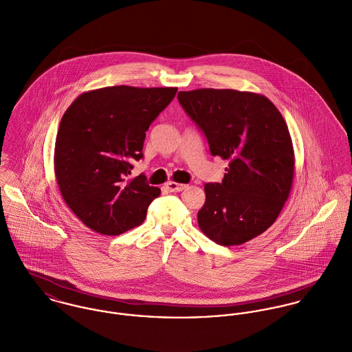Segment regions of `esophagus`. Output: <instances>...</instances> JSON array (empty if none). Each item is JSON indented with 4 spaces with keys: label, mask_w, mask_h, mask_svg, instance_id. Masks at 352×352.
Returning a JSON list of instances; mask_svg holds the SVG:
<instances>
[{
    "label": "esophagus",
    "mask_w": 352,
    "mask_h": 352,
    "mask_svg": "<svg viewBox=\"0 0 352 352\" xmlns=\"http://www.w3.org/2000/svg\"><path fill=\"white\" fill-rule=\"evenodd\" d=\"M165 188L169 191V192H180L183 190L187 188L186 184H179V183H173V182H168L165 184Z\"/></svg>",
    "instance_id": "34e87169"
}]
</instances>
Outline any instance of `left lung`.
Instances as JSON below:
<instances>
[{"label": "left lung", "instance_id": "1", "mask_svg": "<svg viewBox=\"0 0 352 352\" xmlns=\"http://www.w3.org/2000/svg\"><path fill=\"white\" fill-rule=\"evenodd\" d=\"M186 113L212 155L229 161L222 183L204 186L201 232L219 245H240L265 232L287 201L294 151L278 108L261 95L234 89L179 92Z\"/></svg>", "mask_w": 352, "mask_h": 352}]
</instances>
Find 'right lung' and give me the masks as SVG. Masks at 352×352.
<instances>
[{"instance_id":"obj_1","label":"right lung","mask_w":352,"mask_h":352,"mask_svg":"<svg viewBox=\"0 0 352 352\" xmlns=\"http://www.w3.org/2000/svg\"><path fill=\"white\" fill-rule=\"evenodd\" d=\"M177 88L107 87L82 94L62 116L54 166L60 194L92 230L118 236L146 218L161 194L144 175L127 180L144 157L146 131Z\"/></svg>"}]
</instances>
